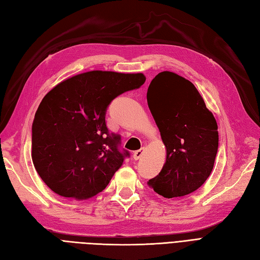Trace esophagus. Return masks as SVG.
<instances>
[{
  "instance_id": "esophagus-1",
  "label": "esophagus",
  "mask_w": 260,
  "mask_h": 260,
  "mask_svg": "<svg viewBox=\"0 0 260 260\" xmlns=\"http://www.w3.org/2000/svg\"><path fill=\"white\" fill-rule=\"evenodd\" d=\"M144 152H145V148L144 147L136 150V151H134V159H135V160H138V159L144 155Z\"/></svg>"
}]
</instances>
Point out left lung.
<instances>
[{
	"label": "left lung",
	"instance_id": "obj_1",
	"mask_svg": "<svg viewBox=\"0 0 260 260\" xmlns=\"http://www.w3.org/2000/svg\"><path fill=\"white\" fill-rule=\"evenodd\" d=\"M147 102L167 154L161 171L147 183L168 199L190 194L214 166L216 119L194 84L175 72L162 71L151 80Z\"/></svg>",
	"mask_w": 260,
	"mask_h": 260
}]
</instances>
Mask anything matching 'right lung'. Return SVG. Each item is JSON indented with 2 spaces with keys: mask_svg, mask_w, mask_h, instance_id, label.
<instances>
[{
  "mask_svg": "<svg viewBox=\"0 0 260 260\" xmlns=\"http://www.w3.org/2000/svg\"><path fill=\"white\" fill-rule=\"evenodd\" d=\"M143 73L93 70L63 80L44 96L31 127V159L58 196L86 200L103 191L128 151L105 123L106 108L143 85Z\"/></svg>",
  "mask_w": 260,
  "mask_h": 260,
  "instance_id": "right-lung-1",
  "label": "right lung"
}]
</instances>
